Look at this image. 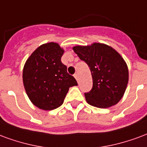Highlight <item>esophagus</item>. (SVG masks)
Here are the masks:
<instances>
[{
    "label": "esophagus",
    "mask_w": 147,
    "mask_h": 147,
    "mask_svg": "<svg viewBox=\"0 0 147 147\" xmlns=\"http://www.w3.org/2000/svg\"><path fill=\"white\" fill-rule=\"evenodd\" d=\"M74 78H76V80L78 81V80H79V76H78V74H74Z\"/></svg>",
    "instance_id": "1"
}]
</instances>
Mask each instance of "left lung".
<instances>
[{
	"instance_id": "obj_1",
	"label": "left lung",
	"mask_w": 147,
	"mask_h": 147,
	"mask_svg": "<svg viewBox=\"0 0 147 147\" xmlns=\"http://www.w3.org/2000/svg\"><path fill=\"white\" fill-rule=\"evenodd\" d=\"M80 59L90 68L92 88L84 93L88 103L98 108L117 104L125 93L128 69L123 58L111 47L100 43L73 48Z\"/></svg>"
}]
</instances>
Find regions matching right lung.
<instances>
[{
  "instance_id": "right-lung-1",
  "label": "right lung",
  "mask_w": 147,
  "mask_h": 147,
  "mask_svg": "<svg viewBox=\"0 0 147 147\" xmlns=\"http://www.w3.org/2000/svg\"><path fill=\"white\" fill-rule=\"evenodd\" d=\"M63 49L56 43L38 47L26 62L23 84L33 104L45 110H55L63 103L70 87L78 85L61 62Z\"/></svg>"
}]
</instances>
